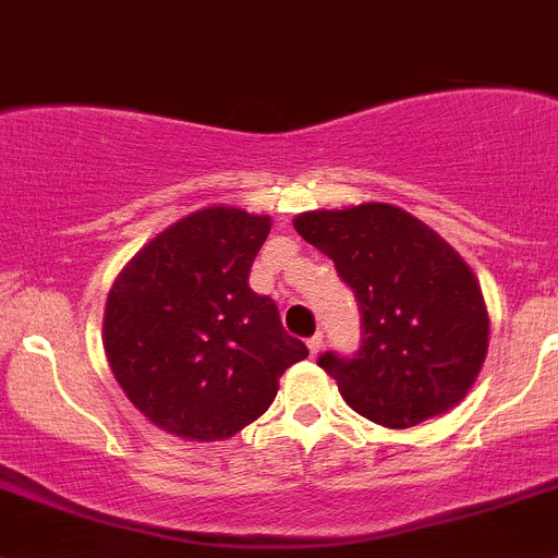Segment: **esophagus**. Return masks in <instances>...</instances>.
<instances>
[{
	"label": "esophagus",
	"mask_w": 558,
	"mask_h": 558,
	"mask_svg": "<svg viewBox=\"0 0 558 558\" xmlns=\"http://www.w3.org/2000/svg\"><path fill=\"white\" fill-rule=\"evenodd\" d=\"M307 348H311V356H318L320 348H324V335H313L311 340H307Z\"/></svg>",
	"instance_id": "34e87169"
}]
</instances>
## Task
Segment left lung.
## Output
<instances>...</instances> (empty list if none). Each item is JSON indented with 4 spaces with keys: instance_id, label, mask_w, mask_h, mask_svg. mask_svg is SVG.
Returning a JSON list of instances; mask_svg holds the SVG:
<instances>
[{
    "instance_id": "8db88e82",
    "label": "left lung",
    "mask_w": 558,
    "mask_h": 558,
    "mask_svg": "<svg viewBox=\"0 0 558 558\" xmlns=\"http://www.w3.org/2000/svg\"><path fill=\"white\" fill-rule=\"evenodd\" d=\"M294 229L335 262L362 313L359 351L318 356L342 399L388 429L459 404L488 348L486 302L464 258L424 221L380 202L302 213Z\"/></svg>"
}]
</instances>
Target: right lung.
Returning a JSON list of instances; mask_svg holds the SVG:
<instances>
[{
    "instance_id": "obj_1",
    "label": "right lung",
    "mask_w": 558,
    "mask_h": 558,
    "mask_svg": "<svg viewBox=\"0 0 558 558\" xmlns=\"http://www.w3.org/2000/svg\"><path fill=\"white\" fill-rule=\"evenodd\" d=\"M267 216L207 207L150 240L112 283L105 353L134 408L189 440L238 435L307 356L278 305L247 286Z\"/></svg>"
}]
</instances>
